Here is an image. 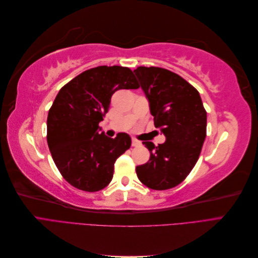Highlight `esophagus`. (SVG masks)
Wrapping results in <instances>:
<instances>
[{
	"label": "esophagus",
	"mask_w": 258,
	"mask_h": 258,
	"mask_svg": "<svg viewBox=\"0 0 258 258\" xmlns=\"http://www.w3.org/2000/svg\"><path fill=\"white\" fill-rule=\"evenodd\" d=\"M140 145H141V142L138 141L137 139L132 138V146H140Z\"/></svg>",
	"instance_id": "esophagus-1"
}]
</instances>
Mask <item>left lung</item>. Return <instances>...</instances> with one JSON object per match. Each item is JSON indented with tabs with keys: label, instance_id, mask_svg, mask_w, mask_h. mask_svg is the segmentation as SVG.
<instances>
[{
	"label": "left lung",
	"instance_id": "8db88e82",
	"mask_svg": "<svg viewBox=\"0 0 258 258\" xmlns=\"http://www.w3.org/2000/svg\"><path fill=\"white\" fill-rule=\"evenodd\" d=\"M134 72L150 103L155 127L166 137L158 146L143 142L151 157L137 167V175L148 188H172L199 158L207 136V112L197 89L179 75L156 67H139Z\"/></svg>",
	"mask_w": 258,
	"mask_h": 258
}]
</instances>
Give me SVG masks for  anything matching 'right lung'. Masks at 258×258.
Returning a JSON list of instances; mask_svg holds the SVG:
<instances>
[{"mask_svg":"<svg viewBox=\"0 0 258 258\" xmlns=\"http://www.w3.org/2000/svg\"><path fill=\"white\" fill-rule=\"evenodd\" d=\"M129 68L97 67L60 89L48 112L47 143L52 159L68 183L85 191H98L113 178L114 163L131 146L129 135L112 139L99 127L113 93L138 89Z\"/></svg>","mask_w":258,"mask_h":258,"instance_id":"right-lung-1","label":"right lung"}]
</instances>
